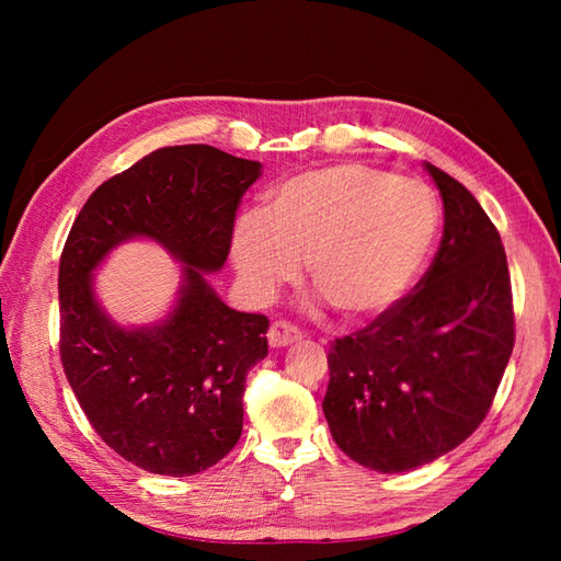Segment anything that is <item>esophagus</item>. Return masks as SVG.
Segmentation results:
<instances>
[{"label":"esophagus","instance_id":"obj_1","mask_svg":"<svg viewBox=\"0 0 561 561\" xmlns=\"http://www.w3.org/2000/svg\"><path fill=\"white\" fill-rule=\"evenodd\" d=\"M299 340H301V332L296 330L294 325L284 323V320H277V323H272V325H270L267 342H270V347H274V350L289 347V344L299 342Z\"/></svg>","mask_w":561,"mask_h":561}]
</instances>
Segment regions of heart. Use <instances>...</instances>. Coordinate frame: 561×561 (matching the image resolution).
<instances>
[{"instance_id": "obj_1", "label": "heart", "mask_w": 561, "mask_h": 561, "mask_svg": "<svg viewBox=\"0 0 561 561\" xmlns=\"http://www.w3.org/2000/svg\"><path fill=\"white\" fill-rule=\"evenodd\" d=\"M436 233L438 205L424 183L335 163L287 178L260 214H243L231 260L255 301H270L308 260L311 284L340 316L371 320L408 296Z\"/></svg>"}]
</instances>
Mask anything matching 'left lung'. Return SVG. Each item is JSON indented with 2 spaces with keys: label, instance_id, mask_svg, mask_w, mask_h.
<instances>
[{
  "label": "left lung",
  "instance_id": "8db88e82",
  "mask_svg": "<svg viewBox=\"0 0 561 561\" xmlns=\"http://www.w3.org/2000/svg\"><path fill=\"white\" fill-rule=\"evenodd\" d=\"M444 238L410 296L328 354L323 412L335 444L376 472H410L482 424L514 352L502 236L456 178L424 163Z\"/></svg>",
  "mask_w": 561,
  "mask_h": 561
}]
</instances>
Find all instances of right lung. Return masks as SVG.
I'll return each mask as SVG.
<instances>
[{"instance_id":"add662e5","label":"right lung","mask_w":561,"mask_h":561,"mask_svg":"<svg viewBox=\"0 0 561 561\" xmlns=\"http://www.w3.org/2000/svg\"><path fill=\"white\" fill-rule=\"evenodd\" d=\"M260 161L209 145L163 147L105 181L59 260V354L71 390L117 456L187 478L217 465L243 432L245 376L267 356L265 316L226 306L207 274L229 257L236 207ZM129 240L182 265L172 308L123 327L95 294V270Z\"/></svg>"}]
</instances>
